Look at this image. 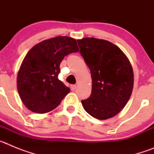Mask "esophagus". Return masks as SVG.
<instances>
[{
	"mask_svg": "<svg viewBox=\"0 0 154 154\" xmlns=\"http://www.w3.org/2000/svg\"><path fill=\"white\" fill-rule=\"evenodd\" d=\"M76 88H77V85H71V89L72 91H74L75 89H76Z\"/></svg>",
	"mask_w": 154,
	"mask_h": 154,
	"instance_id": "esophagus-1",
	"label": "esophagus"
}]
</instances>
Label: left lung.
I'll return each mask as SVG.
<instances>
[{
	"label": "left lung",
	"instance_id": "8db88e82",
	"mask_svg": "<svg viewBox=\"0 0 154 154\" xmlns=\"http://www.w3.org/2000/svg\"><path fill=\"white\" fill-rule=\"evenodd\" d=\"M77 42L92 80L90 97L82 101L84 109L98 119L113 117L124 108L133 92L131 63L112 42L95 38Z\"/></svg>",
	"mask_w": 154,
	"mask_h": 154
}]
</instances>
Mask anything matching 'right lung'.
Here are the masks:
<instances>
[{
    "label": "right lung",
    "mask_w": 154,
    "mask_h": 154,
    "mask_svg": "<svg viewBox=\"0 0 154 154\" xmlns=\"http://www.w3.org/2000/svg\"><path fill=\"white\" fill-rule=\"evenodd\" d=\"M75 38L58 36L35 45L23 59L17 75V89L31 112L45 113L58 106L70 89L58 79L65 55L78 52Z\"/></svg>",
    "instance_id": "add662e5"
}]
</instances>
